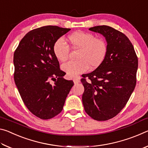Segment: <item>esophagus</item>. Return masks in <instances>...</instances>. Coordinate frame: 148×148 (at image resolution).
Returning a JSON list of instances; mask_svg holds the SVG:
<instances>
[{
	"instance_id": "1",
	"label": "esophagus",
	"mask_w": 148,
	"mask_h": 148,
	"mask_svg": "<svg viewBox=\"0 0 148 148\" xmlns=\"http://www.w3.org/2000/svg\"><path fill=\"white\" fill-rule=\"evenodd\" d=\"M73 82H74V84H77L79 83L80 80L79 78H74V79H73Z\"/></svg>"
}]
</instances>
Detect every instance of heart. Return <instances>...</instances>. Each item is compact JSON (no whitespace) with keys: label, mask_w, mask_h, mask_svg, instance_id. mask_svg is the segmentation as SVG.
Returning a JSON list of instances; mask_svg holds the SVG:
<instances>
[{"label":"heart","mask_w":148,"mask_h":148,"mask_svg":"<svg viewBox=\"0 0 148 148\" xmlns=\"http://www.w3.org/2000/svg\"><path fill=\"white\" fill-rule=\"evenodd\" d=\"M68 40L73 49H78L76 61H69L62 64L61 68L70 77L77 76L86 72L90 66L95 69L99 66L106 56L108 46L103 39L97 38L93 34L82 31L75 32L69 35ZM55 57L59 61L68 58L69 47L62 39H58L53 47Z\"/></svg>","instance_id":"heart-1"}]
</instances>
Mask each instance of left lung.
<instances>
[{"label": "left lung", "mask_w": 148, "mask_h": 148, "mask_svg": "<svg viewBox=\"0 0 148 148\" xmlns=\"http://www.w3.org/2000/svg\"><path fill=\"white\" fill-rule=\"evenodd\" d=\"M89 30L103 35L108 51L102 63L81 79L84 87L82 102L90 117L106 121L121 112L134 91L138 57L131 41L121 32L106 25Z\"/></svg>", "instance_id": "1"}]
</instances>
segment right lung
<instances>
[{"instance_id":"right-lung-1","label":"right lung","mask_w":148,"mask_h":148,"mask_svg":"<svg viewBox=\"0 0 148 148\" xmlns=\"http://www.w3.org/2000/svg\"><path fill=\"white\" fill-rule=\"evenodd\" d=\"M70 29L44 26L25 34L14 54V81L22 100L32 114L42 119L61 112L74 82L64 73L53 51V44ZM55 79L53 86L49 83Z\"/></svg>"}]
</instances>
